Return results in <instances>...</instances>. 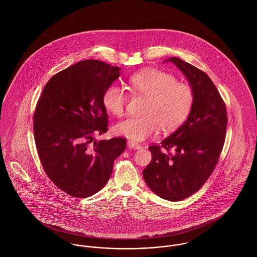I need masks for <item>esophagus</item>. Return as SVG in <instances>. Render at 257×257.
Masks as SVG:
<instances>
[{
    "mask_svg": "<svg viewBox=\"0 0 257 257\" xmlns=\"http://www.w3.org/2000/svg\"><path fill=\"white\" fill-rule=\"evenodd\" d=\"M127 147H130V148H134V149H141L142 148L141 145H139V144H137L135 142H132V141L127 142Z\"/></svg>",
    "mask_w": 257,
    "mask_h": 257,
    "instance_id": "1",
    "label": "esophagus"
}]
</instances>
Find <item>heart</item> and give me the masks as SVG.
Instances as JSON below:
<instances>
[{
	"instance_id": "b5f03b06",
	"label": "heart",
	"mask_w": 257,
	"mask_h": 257,
	"mask_svg": "<svg viewBox=\"0 0 257 257\" xmlns=\"http://www.w3.org/2000/svg\"><path fill=\"white\" fill-rule=\"evenodd\" d=\"M131 90L147 98L145 116L130 117L114 126V133L132 142H144L156 134L161 125L171 132L179 127L189 116L194 105L193 89L178 82L172 74L158 69H145L128 79ZM126 104V94L118 86L111 85L103 94L105 109L121 116Z\"/></svg>"
}]
</instances>
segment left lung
Wrapping results in <instances>:
<instances>
[{
  "mask_svg": "<svg viewBox=\"0 0 257 257\" xmlns=\"http://www.w3.org/2000/svg\"><path fill=\"white\" fill-rule=\"evenodd\" d=\"M167 61L188 79L194 105L183 124L161 146L148 147L152 158L143 175L157 196L176 202L196 193L214 171L224 144L227 115L224 102L207 74L177 57Z\"/></svg>",
  "mask_w": 257,
  "mask_h": 257,
  "instance_id": "1",
  "label": "left lung"
}]
</instances>
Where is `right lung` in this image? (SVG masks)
<instances>
[{"mask_svg":"<svg viewBox=\"0 0 257 257\" xmlns=\"http://www.w3.org/2000/svg\"><path fill=\"white\" fill-rule=\"evenodd\" d=\"M119 70L99 60L80 61L55 74L37 102L34 133L41 165L54 185L72 197L99 192L125 149L121 138L93 142L108 131L103 94Z\"/></svg>","mask_w":257,"mask_h":257,"instance_id":"add662e5","label":"right lung"}]
</instances>
